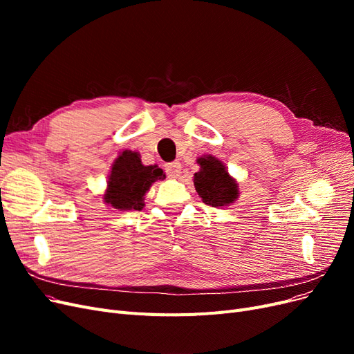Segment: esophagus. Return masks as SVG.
Returning a JSON list of instances; mask_svg holds the SVG:
<instances>
[{
	"label": "esophagus",
	"mask_w": 354,
	"mask_h": 354,
	"mask_svg": "<svg viewBox=\"0 0 354 354\" xmlns=\"http://www.w3.org/2000/svg\"><path fill=\"white\" fill-rule=\"evenodd\" d=\"M165 173L171 178H177L181 173V164L178 160H174V162H169L165 165Z\"/></svg>",
	"instance_id": "1"
}]
</instances>
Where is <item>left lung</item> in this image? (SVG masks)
Wrapping results in <instances>:
<instances>
[{
  "label": "left lung",
  "mask_w": 354,
  "mask_h": 354,
  "mask_svg": "<svg viewBox=\"0 0 354 354\" xmlns=\"http://www.w3.org/2000/svg\"><path fill=\"white\" fill-rule=\"evenodd\" d=\"M201 169L194 176L198 195L211 207H224L239 196L238 183L230 176L221 160L211 155L198 159Z\"/></svg>",
  "instance_id": "1"
}]
</instances>
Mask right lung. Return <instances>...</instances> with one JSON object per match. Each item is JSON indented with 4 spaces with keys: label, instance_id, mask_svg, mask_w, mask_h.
I'll return each instance as SVG.
<instances>
[{
    "label": "right lung",
    "instance_id": "obj_1",
    "mask_svg": "<svg viewBox=\"0 0 354 354\" xmlns=\"http://www.w3.org/2000/svg\"><path fill=\"white\" fill-rule=\"evenodd\" d=\"M164 178V171L158 165L146 167L137 152L124 151L112 165L103 199L118 211H140L146 192L156 180Z\"/></svg>",
    "mask_w": 354,
    "mask_h": 354
}]
</instances>
